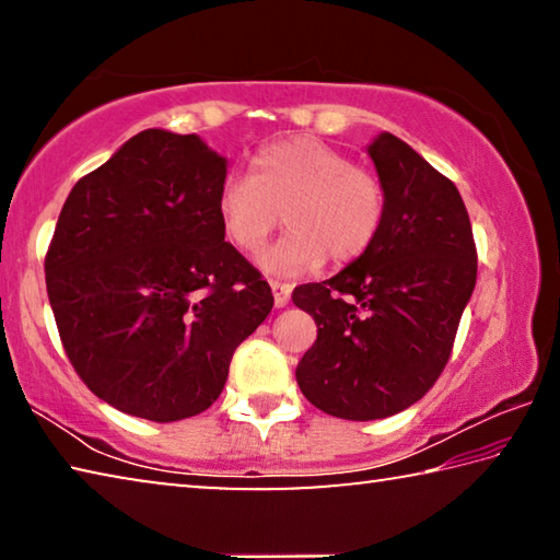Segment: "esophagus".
Masks as SVG:
<instances>
[{
    "label": "esophagus",
    "instance_id": "34e87169",
    "mask_svg": "<svg viewBox=\"0 0 560 560\" xmlns=\"http://www.w3.org/2000/svg\"><path fill=\"white\" fill-rule=\"evenodd\" d=\"M271 291H273V306L283 308L291 299V287L289 283H281V281H271Z\"/></svg>",
    "mask_w": 560,
    "mask_h": 560
}]
</instances>
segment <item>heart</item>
Masks as SVG:
<instances>
[{
	"mask_svg": "<svg viewBox=\"0 0 560 560\" xmlns=\"http://www.w3.org/2000/svg\"><path fill=\"white\" fill-rule=\"evenodd\" d=\"M222 230L236 249L257 252L281 217L289 232L259 257L264 271L293 277L350 264L371 249L385 220V189L371 170L314 138L279 140L252 158V175L220 189Z\"/></svg>",
	"mask_w": 560,
	"mask_h": 560,
	"instance_id": "obj_1",
	"label": "heart"
}]
</instances>
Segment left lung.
I'll return each instance as SVG.
<instances>
[{"instance_id":"8db88e82","label":"left lung","mask_w":560,"mask_h":560,"mask_svg":"<svg viewBox=\"0 0 560 560\" xmlns=\"http://www.w3.org/2000/svg\"><path fill=\"white\" fill-rule=\"evenodd\" d=\"M385 220L363 257L293 289L316 343L296 368L311 405L340 420H383L430 390L447 365L477 283L467 207L452 179L393 132L368 145Z\"/></svg>"}]
</instances>
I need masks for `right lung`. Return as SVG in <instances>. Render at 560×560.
Here are the masks:
<instances>
[{"mask_svg": "<svg viewBox=\"0 0 560 560\" xmlns=\"http://www.w3.org/2000/svg\"><path fill=\"white\" fill-rule=\"evenodd\" d=\"M224 179L226 158L200 136L148 128L66 197L46 291L75 373L120 412H205L269 316V283L224 242Z\"/></svg>", "mask_w": 560, "mask_h": 560, "instance_id": "obj_1", "label": "right lung"}]
</instances>
